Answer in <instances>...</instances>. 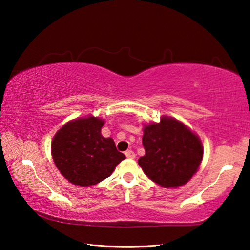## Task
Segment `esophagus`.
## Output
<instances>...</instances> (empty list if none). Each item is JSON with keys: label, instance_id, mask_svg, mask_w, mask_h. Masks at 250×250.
I'll use <instances>...</instances> for the list:
<instances>
[{"label": "esophagus", "instance_id": "1", "mask_svg": "<svg viewBox=\"0 0 250 250\" xmlns=\"http://www.w3.org/2000/svg\"><path fill=\"white\" fill-rule=\"evenodd\" d=\"M125 156H126V158H128V159H134V158H135V153H134V152H133L132 150L125 151Z\"/></svg>", "mask_w": 250, "mask_h": 250}]
</instances>
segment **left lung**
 <instances>
[{
  "mask_svg": "<svg viewBox=\"0 0 250 250\" xmlns=\"http://www.w3.org/2000/svg\"><path fill=\"white\" fill-rule=\"evenodd\" d=\"M146 154L138 163L146 176L163 188L184 185L195 174L203 158L202 142L188 126L172 118L146 125Z\"/></svg>",
  "mask_w": 250,
  "mask_h": 250,
  "instance_id": "8db88e82",
  "label": "left lung"
}]
</instances>
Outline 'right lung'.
Listing matches in <instances>:
<instances>
[{"mask_svg": "<svg viewBox=\"0 0 250 250\" xmlns=\"http://www.w3.org/2000/svg\"><path fill=\"white\" fill-rule=\"evenodd\" d=\"M99 118H80L66 124L55 134L52 155L59 172L70 183L89 186L107 179L122 160L111 138H104Z\"/></svg>", "mask_w": 250, "mask_h": 250, "instance_id": "1", "label": "right lung"}]
</instances>
